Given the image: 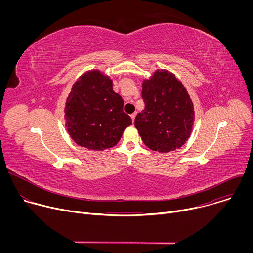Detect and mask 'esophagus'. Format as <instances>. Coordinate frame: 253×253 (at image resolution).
<instances>
[{
  "instance_id": "obj_1",
  "label": "esophagus",
  "mask_w": 253,
  "mask_h": 253,
  "mask_svg": "<svg viewBox=\"0 0 253 253\" xmlns=\"http://www.w3.org/2000/svg\"><path fill=\"white\" fill-rule=\"evenodd\" d=\"M136 114H137V113H136V112H135V113H133V114H131V119H132V121H133V122H134V120H135V117H136Z\"/></svg>"
}]
</instances>
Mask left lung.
<instances>
[{
	"instance_id": "8db88e82",
	"label": "left lung",
	"mask_w": 253,
	"mask_h": 253,
	"mask_svg": "<svg viewBox=\"0 0 253 253\" xmlns=\"http://www.w3.org/2000/svg\"><path fill=\"white\" fill-rule=\"evenodd\" d=\"M145 108L135 118V127L145 145L167 153L186 143L194 124V106L182 82L168 70L157 69L143 80Z\"/></svg>"
}]
</instances>
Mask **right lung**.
I'll list each match as a JSON object with an SVG mask.
<instances>
[{
  "label": "right lung",
  "instance_id": "add662e5",
  "mask_svg": "<svg viewBox=\"0 0 253 253\" xmlns=\"http://www.w3.org/2000/svg\"><path fill=\"white\" fill-rule=\"evenodd\" d=\"M112 79L100 70L86 71L73 84L65 105V126L73 141L89 150L115 146L132 124Z\"/></svg>",
  "mask_w": 253,
  "mask_h": 253
}]
</instances>
